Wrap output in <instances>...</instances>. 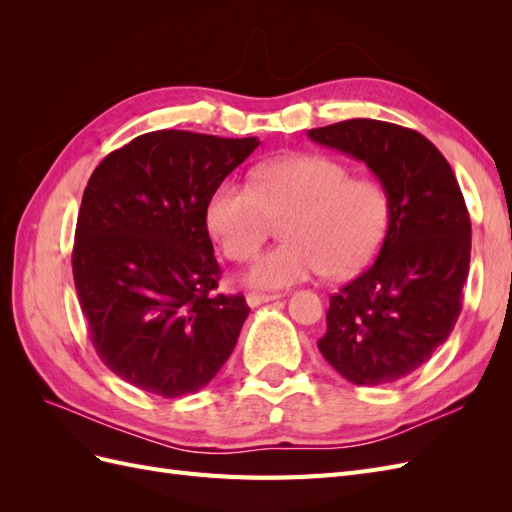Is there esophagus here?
I'll use <instances>...</instances> for the list:
<instances>
[{
    "label": "esophagus",
    "instance_id": "esophagus-1",
    "mask_svg": "<svg viewBox=\"0 0 512 512\" xmlns=\"http://www.w3.org/2000/svg\"><path fill=\"white\" fill-rule=\"evenodd\" d=\"M282 294L280 292H275V294H260V292H250L245 297V301H247V305L250 307H258V305H265V303H269V301H275V299H280Z\"/></svg>",
    "mask_w": 512,
    "mask_h": 512
}]
</instances>
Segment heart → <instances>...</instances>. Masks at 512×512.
I'll list each match as a JSON object with an SVG mask.
<instances>
[{"label":"heart","mask_w":512,"mask_h":512,"mask_svg":"<svg viewBox=\"0 0 512 512\" xmlns=\"http://www.w3.org/2000/svg\"><path fill=\"white\" fill-rule=\"evenodd\" d=\"M389 196L374 179L350 177L327 156H288L260 164L252 183L226 179L213 188L205 220L230 260H250L273 220L286 239L247 273L256 288H286L324 271H359L389 226Z\"/></svg>","instance_id":"b5f03b06"}]
</instances>
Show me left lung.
I'll list each match as a JSON object with an SVG mask.
<instances>
[{
	"mask_svg": "<svg viewBox=\"0 0 512 512\" xmlns=\"http://www.w3.org/2000/svg\"><path fill=\"white\" fill-rule=\"evenodd\" d=\"M307 136L365 162L389 196L376 262L331 297L318 350L352 384H391L427 363L461 314L472 247L466 200L451 164L416 130L348 119Z\"/></svg>",
	"mask_w": 512,
	"mask_h": 512,
	"instance_id": "8db88e82",
	"label": "left lung"
}]
</instances>
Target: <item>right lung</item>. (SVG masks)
Listing matches in <instances>:
<instances>
[{
  "label": "right lung",
  "mask_w": 512,
  "mask_h": 512,
  "mask_svg": "<svg viewBox=\"0 0 512 512\" xmlns=\"http://www.w3.org/2000/svg\"><path fill=\"white\" fill-rule=\"evenodd\" d=\"M258 145L158 130L108 153L89 177L74 286L102 363L136 389L196 393L235 350L250 307L243 294L215 292L222 271L205 209Z\"/></svg>",
  "instance_id": "obj_1"
}]
</instances>
